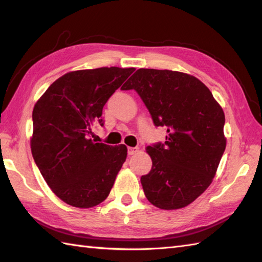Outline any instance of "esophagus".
<instances>
[{"label":"esophagus","instance_id":"obj_1","mask_svg":"<svg viewBox=\"0 0 262 262\" xmlns=\"http://www.w3.org/2000/svg\"><path fill=\"white\" fill-rule=\"evenodd\" d=\"M138 147H128V155H134L138 152Z\"/></svg>","mask_w":262,"mask_h":262}]
</instances>
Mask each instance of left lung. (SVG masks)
<instances>
[{
	"mask_svg": "<svg viewBox=\"0 0 262 262\" xmlns=\"http://www.w3.org/2000/svg\"><path fill=\"white\" fill-rule=\"evenodd\" d=\"M121 90H135L154 125L168 128L164 144L146 147L152 169L141 182L147 200L165 210L186 207L209 187L225 151L223 109L202 81L182 72L140 69Z\"/></svg>",
	"mask_w": 262,
	"mask_h": 262,
	"instance_id": "8db88e82",
	"label": "left lung"
}]
</instances>
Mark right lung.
Here are the masks:
<instances>
[{
    "mask_svg": "<svg viewBox=\"0 0 262 262\" xmlns=\"http://www.w3.org/2000/svg\"><path fill=\"white\" fill-rule=\"evenodd\" d=\"M134 68L69 72L51 84L32 111L33 160L52 191L64 203L90 208L108 197L127 158L124 144L94 143L96 121Z\"/></svg>",
    "mask_w": 262,
    "mask_h": 262,
    "instance_id": "add662e5",
    "label": "right lung"
}]
</instances>
